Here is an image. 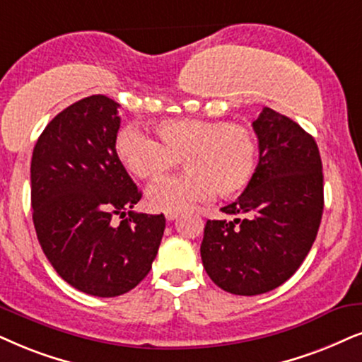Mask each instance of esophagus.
<instances>
[{"label": "esophagus", "instance_id": "obj_1", "mask_svg": "<svg viewBox=\"0 0 362 362\" xmlns=\"http://www.w3.org/2000/svg\"><path fill=\"white\" fill-rule=\"evenodd\" d=\"M178 217V214L177 212H165V218L168 222H172V221H175V218Z\"/></svg>", "mask_w": 362, "mask_h": 362}]
</instances>
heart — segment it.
I'll use <instances>...</instances> for the list:
<instances>
[{
  "label": "heart",
  "mask_w": 362,
  "mask_h": 362,
  "mask_svg": "<svg viewBox=\"0 0 362 362\" xmlns=\"http://www.w3.org/2000/svg\"><path fill=\"white\" fill-rule=\"evenodd\" d=\"M158 140L136 127H127L115 140L123 167L141 180H158L184 158L189 172L167 178L147 192L150 207L185 212L214 192L228 199L244 192L255 175L259 141L242 123L182 118L157 127Z\"/></svg>",
  "instance_id": "1"
}]
</instances>
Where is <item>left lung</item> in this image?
<instances>
[{
    "mask_svg": "<svg viewBox=\"0 0 362 362\" xmlns=\"http://www.w3.org/2000/svg\"><path fill=\"white\" fill-rule=\"evenodd\" d=\"M259 163L249 187L207 221L200 245L209 277L235 296L281 286L313 247L324 210L322 162L315 140L289 117L264 107L252 123Z\"/></svg>",
    "mask_w": 362,
    "mask_h": 362,
    "instance_id": "obj_1",
    "label": "left lung"
}]
</instances>
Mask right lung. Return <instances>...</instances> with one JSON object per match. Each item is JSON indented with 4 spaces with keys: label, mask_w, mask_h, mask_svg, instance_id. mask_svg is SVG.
<instances>
[{
    "label": "right lung",
    "mask_w": 362,
    "mask_h": 362,
    "mask_svg": "<svg viewBox=\"0 0 362 362\" xmlns=\"http://www.w3.org/2000/svg\"><path fill=\"white\" fill-rule=\"evenodd\" d=\"M118 105L91 95L59 112L31 157V207L41 249L58 276L85 294L115 297L144 281L165 217L129 210L141 199L117 157ZM120 214V224L112 217Z\"/></svg>",
    "instance_id": "right-lung-1"
}]
</instances>
